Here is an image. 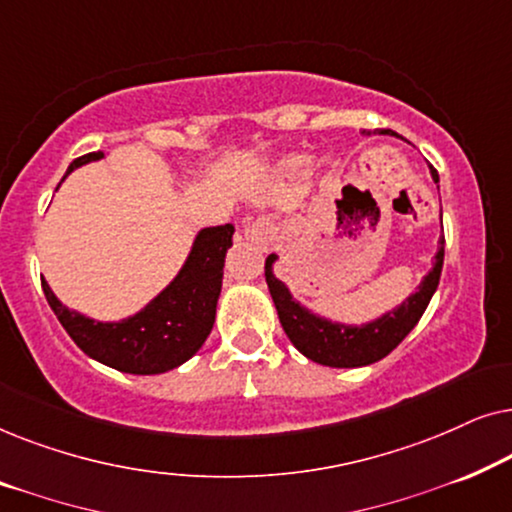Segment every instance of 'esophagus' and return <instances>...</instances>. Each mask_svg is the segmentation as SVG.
<instances>
[{"label":"esophagus","instance_id":"obj_1","mask_svg":"<svg viewBox=\"0 0 512 512\" xmlns=\"http://www.w3.org/2000/svg\"><path fill=\"white\" fill-rule=\"evenodd\" d=\"M244 235L256 244H270L272 235H275V228H272V223L268 219H249L244 223Z\"/></svg>","mask_w":512,"mask_h":512}]
</instances>
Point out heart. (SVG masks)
I'll use <instances>...</instances> for the list:
<instances>
[{
  "label": "heart",
  "instance_id": "obj_1",
  "mask_svg": "<svg viewBox=\"0 0 512 512\" xmlns=\"http://www.w3.org/2000/svg\"><path fill=\"white\" fill-rule=\"evenodd\" d=\"M307 167V158L305 156H286L279 160V172L284 174H298Z\"/></svg>",
  "mask_w": 512,
  "mask_h": 512
}]
</instances>
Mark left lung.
<instances>
[{"label":"left lung","mask_w":512,"mask_h":512,"mask_svg":"<svg viewBox=\"0 0 512 512\" xmlns=\"http://www.w3.org/2000/svg\"><path fill=\"white\" fill-rule=\"evenodd\" d=\"M370 135V132H363ZM380 135H396L394 130H382ZM431 177L438 184V172L431 167ZM445 258V235L438 240V251L433 256V265L429 275L422 279L415 293H410L401 305L394 310L384 312L368 324L354 326V324H340V321H331L321 314L307 310V307L291 296L289 286L282 279L275 277L277 254H270L265 258V282H268L272 303L277 307L279 321H282L284 333L289 335L293 347L300 354L314 363L331 368H361L370 366V363L380 361L389 352L401 345V340L408 335L429 305V300L438 289L440 270H443Z\"/></svg>","instance_id":"1"}]
</instances>
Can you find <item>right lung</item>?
<instances>
[{
	"mask_svg": "<svg viewBox=\"0 0 512 512\" xmlns=\"http://www.w3.org/2000/svg\"><path fill=\"white\" fill-rule=\"evenodd\" d=\"M100 158H104L102 151L76 158L67 174ZM233 233V223L202 228L177 277L151 303L121 321H97L69 310L51 291L46 279H41V286L62 328L90 359L121 373L160 375L191 359L212 333L223 265L226 251L233 247Z\"/></svg>",
	"mask_w": 512,
	"mask_h": 512,
	"instance_id": "add662e5",
	"label": "right lung"
}]
</instances>
